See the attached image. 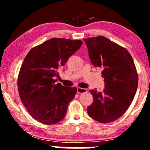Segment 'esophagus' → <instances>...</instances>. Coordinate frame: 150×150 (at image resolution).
<instances>
[{"instance_id":"obj_1","label":"esophagus","mask_w":150,"mask_h":150,"mask_svg":"<svg viewBox=\"0 0 150 150\" xmlns=\"http://www.w3.org/2000/svg\"><path fill=\"white\" fill-rule=\"evenodd\" d=\"M87 91V90L86 88H80L78 87L77 88V93L79 94H82V93H85Z\"/></svg>"}]
</instances>
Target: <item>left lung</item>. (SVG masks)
<instances>
[{
	"label": "left lung",
	"mask_w": 150,
	"mask_h": 150,
	"mask_svg": "<svg viewBox=\"0 0 150 150\" xmlns=\"http://www.w3.org/2000/svg\"><path fill=\"white\" fill-rule=\"evenodd\" d=\"M95 67H102L105 81L103 92L91 90L92 105L88 115L96 121L108 123L121 117L132 102L138 85L136 69L125 48L104 36L84 39Z\"/></svg>",
	"instance_id": "obj_1"
}]
</instances>
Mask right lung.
<instances>
[{"label":"right lung","mask_w":150,"mask_h":150,"mask_svg":"<svg viewBox=\"0 0 150 150\" xmlns=\"http://www.w3.org/2000/svg\"><path fill=\"white\" fill-rule=\"evenodd\" d=\"M81 40L52 38L35 47L20 68L18 88L20 99L33 118L51 125L65 117L77 88L62 86L57 81V71L79 49Z\"/></svg>","instance_id":"obj_1"}]
</instances>
